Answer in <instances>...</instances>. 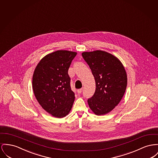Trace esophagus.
<instances>
[{"instance_id": "34e87169", "label": "esophagus", "mask_w": 158, "mask_h": 158, "mask_svg": "<svg viewBox=\"0 0 158 158\" xmlns=\"http://www.w3.org/2000/svg\"><path fill=\"white\" fill-rule=\"evenodd\" d=\"M82 88L79 89H77V92L78 94H81V93H82Z\"/></svg>"}]
</instances>
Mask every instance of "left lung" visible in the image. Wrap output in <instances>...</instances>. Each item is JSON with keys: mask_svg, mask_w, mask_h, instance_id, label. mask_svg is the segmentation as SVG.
I'll use <instances>...</instances> for the list:
<instances>
[{"mask_svg": "<svg viewBox=\"0 0 158 158\" xmlns=\"http://www.w3.org/2000/svg\"><path fill=\"white\" fill-rule=\"evenodd\" d=\"M82 56L95 81V91L88 105L95 114H106L119 103L126 91L125 69L117 57L106 51L84 52Z\"/></svg>", "mask_w": 158, "mask_h": 158, "instance_id": "obj_1", "label": "left lung"}]
</instances>
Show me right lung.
<instances>
[{"label": "right lung", "instance_id": "right-lung-1", "mask_svg": "<svg viewBox=\"0 0 158 158\" xmlns=\"http://www.w3.org/2000/svg\"><path fill=\"white\" fill-rule=\"evenodd\" d=\"M76 52L58 50L45 56L33 75L32 86L42 107L52 116L62 118L72 109L74 93L68 70Z\"/></svg>", "mask_w": 158, "mask_h": 158}]
</instances>
